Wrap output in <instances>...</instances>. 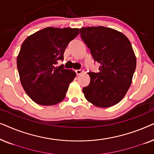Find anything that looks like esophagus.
<instances>
[{
	"instance_id": "esophagus-1",
	"label": "esophagus",
	"mask_w": 154,
	"mask_h": 154,
	"mask_svg": "<svg viewBox=\"0 0 154 154\" xmlns=\"http://www.w3.org/2000/svg\"><path fill=\"white\" fill-rule=\"evenodd\" d=\"M75 73H76L77 75H80L81 73L83 72V69H76V70H75Z\"/></svg>"
}]
</instances>
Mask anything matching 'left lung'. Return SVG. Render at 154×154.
<instances>
[{"mask_svg": "<svg viewBox=\"0 0 154 154\" xmlns=\"http://www.w3.org/2000/svg\"><path fill=\"white\" fill-rule=\"evenodd\" d=\"M79 30L94 61L100 64L97 73H88L90 81L83 88L84 96L94 106H113L125 95L136 69L131 43L122 33L105 26Z\"/></svg>", "mask_w": 154, "mask_h": 154, "instance_id": "8db88e82", "label": "left lung"}]
</instances>
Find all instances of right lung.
<instances>
[{
    "mask_svg": "<svg viewBox=\"0 0 154 154\" xmlns=\"http://www.w3.org/2000/svg\"><path fill=\"white\" fill-rule=\"evenodd\" d=\"M79 33V29L47 27L22 43L17 65L23 88L33 102L51 106L64 99L75 73L63 64L55 66L64 60L65 49Z\"/></svg>",
    "mask_w": 154,
    "mask_h": 154,
    "instance_id": "right-lung-1",
    "label": "right lung"
}]
</instances>
